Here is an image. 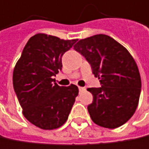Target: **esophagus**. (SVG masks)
I'll return each mask as SVG.
<instances>
[{"mask_svg": "<svg viewBox=\"0 0 149 149\" xmlns=\"http://www.w3.org/2000/svg\"><path fill=\"white\" fill-rule=\"evenodd\" d=\"M85 90H86V88H85V87L79 86V91H80V92H83V91H85Z\"/></svg>", "mask_w": 149, "mask_h": 149, "instance_id": "1", "label": "esophagus"}]
</instances>
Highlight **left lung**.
I'll list each match as a JSON object with an SVG mask.
<instances>
[{"mask_svg": "<svg viewBox=\"0 0 149 149\" xmlns=\"http://www.w3.org/2000/svg\"><path fill=\"white\" fill-rule=\"evenodd\" d=\"M74 49L89 63L101 85L87 89L93 97L87 106L92 120L108 129L122 126L135 113L141 93L139 70L132 56L104 34L81 39Z\"/></svg>", "mask_w": 149, "mask_h": 149, "instance_id": "1", "label": "left lung"}]
</instances>
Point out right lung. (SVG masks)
Segmentation results:
<instances>
[{
    "label": "right lung",
    "instance_id": "right-lung-1",
    "mask_svg": "<svg viewBox=\"0 0 149 149\" xmlns=\"http://www.w3.org/2000/svg\"><path fill=\"white\" fill-rule=\"evenodd\" d=\"M77 40H63L42 33L34 35L15 65L13 84L23 115L40 129L61 127L78 95L75 85L60 86L53 79L62 70L63 54Z\"/></svg>",
    "mask_w": 149,
    "mask_h": 149
}]
</instances>
